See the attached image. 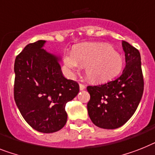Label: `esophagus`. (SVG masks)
<instances>
[{
  "label": "esophagus",
  "instance_id": "esophagus-1",
  "mask_svg": "<svg viewBox=\"0 0 155 155\" xmlns=\"http://www.w3.org/2000/svg\"><path fill=\"white\" fill-rule=\"evenodd\" d=\"M79 88H80V90H84L85 89V85L83 84H79Z\"/></svg>",
  "mask_w": 155,
  "mask_h": 155
}]
</instances>
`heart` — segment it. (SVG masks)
I'll use <instances>...</instances> for the list:
<instances>
[{
  "label": "heart",
  "mask_w": 155,
  "mask_h": 155,
  "mask_svg": "<svg viewBox=\"0 0 155 155\" xmlns=\"http://www.w3.org/2000/svg\"><path fill=\"white\" fill-rule=\"evenodd\" d=\"M64 65L67 70L77 71L78 66L85 67V75L92 81L104 82L118 76L123 70L124 61L122 56L104 43H85L66 53Z\"/></svg>",
  "instance_id": "b5f03b06"
}]
</instances>
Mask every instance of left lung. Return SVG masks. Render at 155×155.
Here are the masks:
<instances>
[{
    "label": "left lung",
    "mask_w": 155,
    "mask_h": 155,
    "mask_svg": "<svg viewBox=\"0 0 155 155\" xmlns=\"http://www.w3.org/2000/svg\"><path fill=\"white\" fill-rule=\"evenodd\" d=\"M122 47L126 66L121 76L104 85L87 87L90 94L87 104L89 118L101 128L123 126L135 113L143 93L139 51L125 41Z\"/></svg>",
    "instance_id": "left-lung-1"
}]
</instances>
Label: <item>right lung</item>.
Here are the masks:
<instances>
[{
    "instance_id": "1",
    "label": "right lung",
    "mask_w": 155,
    "mask_h": 155,
    "mask_svg": "<svg viewBox=\"0 0 155 155\" xmlns=\"http://www.w3.org/2000/svg\"><path fill=\"white\" fill-rule=\"evenodd\" d=\"M45 43H29L16 58L14 99L32 128L53 133L66 124L65 106L78 95L79 85L63 76L61 58L43 49Z\"/></svg>"
}]
</instances>
